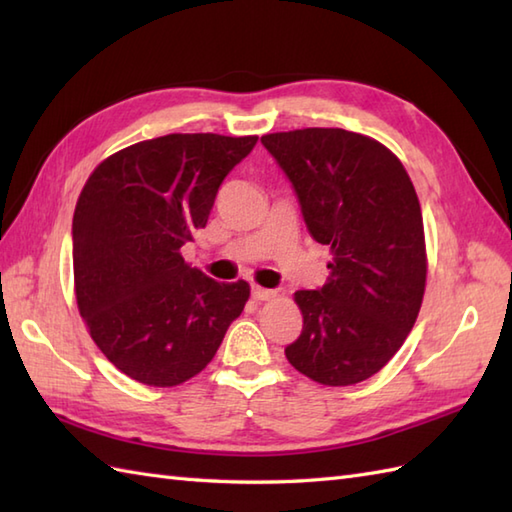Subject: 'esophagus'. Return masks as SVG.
<instances>
[{"instance_id":"1","label":"esophagus","mask_w":512,"mask_h":512,"mask_svg":"<svg viewBox=\"0 0 512 512\" xmlns=\"http://www.w3.org/2000/svg\"><path fill=\"white\" fill-rule=\"evenodd\" d=\"M250 295H253L255 301H268V299H273L277 292L275 290H268V288H262V286H253V288H250Z\"/></svg>"}]
</instances>
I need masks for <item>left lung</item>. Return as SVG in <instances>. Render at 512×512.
I'll list each match as a JSON object with an SVG mask.
<instances>
[{"mask_svg":"<svg viewBox=\"0 0 512 512\" xmlns=\"http://www.w3.org/2000/svg\"><path fill=\"white\" fill-rule=\"evenodd\" d=\"M262 145L310 235L332 250L328 281L295 292L303 330L286 358L321 385L361 383L400 350L420 312L427 253L416 189L387 147L347 129L266 134Z\"/></svg>","mask_w":512,"mask_h":512,"instance_id":"1","label":"left lung"}]
</instances>
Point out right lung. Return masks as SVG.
<instances>
[{"label":"right lung","instance_id":"obj_1","mask_svg":"<svg viewBox=\"0 0 512 512\" xmlns=\"http://www.w3.org/2000/svg\"><path fill=\"white\" fill-rule=\"evenodd\" d=\"M257 136L169 134L103 160L72 220L79 312L114 367L173 387L211 363L248 301L246 281L220 284L180 248L206 226L217 189Z\"/></svg>","mask_w":512,"mask_h":512}]
</instances>
